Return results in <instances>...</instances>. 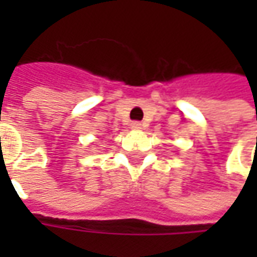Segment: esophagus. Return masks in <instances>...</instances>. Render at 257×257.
I'll list each match as a JSON object with an SVG mask.
<instances>
[{
    "mask_svg": "<svg viewBox=\"0 0 257 257\" xmlns=\"http://www.w3.org/2000/svg\"><path fill=\"white\" fill-rule=\"evenodd\" d=\"M130 125H132L133 130H140V128H142V123H140V121H133Z\"/></svg>",
    "mask_w": 257,
    "mask_h": 257,
    "instance_id": "1",
    "label": "esophagus"
}]
</instances>
